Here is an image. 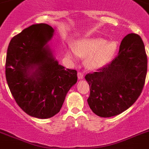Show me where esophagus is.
<instances>
[{
    "label": "esophagus",
    "mask_w": 149,
    "mask_h": 149,
    "mask_svg": "<svg viewBox=\"0 0 149 149\" xmlns=\"http://www.w3.org/2000/svg\"><path fill=\"white\" fill-rule=\"evenodd\" d=\"M77 77H78V79L79 80H81L84 78V74L82 72H77Z\"/></svg>",
    "instance_id": "34e87169"
}]
</instances>
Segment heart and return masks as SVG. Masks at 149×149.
Masks as SVG:
<instances>
[{
  "mask_svg": "<svg viewBox=\"0 0 149 149\" xmlns=\"http://www.w3.org/2000/svg\"><path fill=\"white\" fill-rule=\"evenodd\" d=\"M117 49L116 42H107L103 38H90L79 40L73 49L67 52L68 57L74 58L77 54L86 58V65L90 69H98L110 63Z\"/></svg>",
  "mask_w": 149,
  "mask_h": 149,
  "instance_id": "heart-1",
  "label": "heart"
}]
</instances>
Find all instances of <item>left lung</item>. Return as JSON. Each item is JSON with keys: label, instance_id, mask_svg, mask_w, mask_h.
<instances>
[{"label": "left lung", "instance_id": "obj_1", "mask_svg": "<svg viewBox=\"0 0 149 149\" xmlns=\"http://www.w3.org/2000/svg\"><path fill=\"white\" fill-rule=\"evenodd\" d=\"M147 73V55L139 36L130 33L122 40L118 55L98 72L88 74V103L100 117L119 115L136 101Z\"/></svg>", "mask_w": 149, "mask_h": 149}]
</instances>
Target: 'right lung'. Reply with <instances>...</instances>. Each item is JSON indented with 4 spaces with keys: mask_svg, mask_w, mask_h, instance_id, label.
Here are the masks:
<instances>
[{
    "mask_svg": "<svg viewBox=\"0 0 149 149\" xmlns=\"http://www.w3.org/2000/svg\"><path fill=\"white\" fill-rule=\"evenodd\" d=\"M53 28L45 23L26 28L10 42L5 74L11 94L26 113L48 119L61 110L77 71L65 68L55 58L48 42Z\"/></svg>",
    "mask_w": 149,
    "mask_h": 149,
    "instance_id": "obj_1",
    "label": "right lung"
}]
</instances>
